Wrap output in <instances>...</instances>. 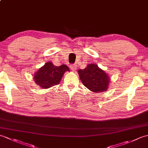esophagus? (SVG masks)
<instances>
[{
  "instance_id": "34e87169",
  "label": "esophagus",
  "mask_w": 148,
  "mask_h": 148,
  "mask_svg": "<svg viewBox=\"0 0 148 148\" xmlns=\"http://www.w3.org/2000/svg\"><path fill=\"white\" fill-rule=\"evenodd\" d=\"M70 68H71V69L72 71H76V69H77V66H76V65H71Z\"/></svg>"
}]
</instances>
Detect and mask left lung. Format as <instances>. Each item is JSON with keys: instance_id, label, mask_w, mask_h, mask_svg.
Listing matches in <instances>:
<instances>
[{"instance_id": "1", "label": "left lung", "mask_w": 148, "mask_h": 148, "mask_svg": "<svg viewBox=\"0 0 148 148\" xmlns=\"http://www.w3.org/2000/svg\"><path fill=\"white\" fill-rule=\"evenodd\" d=\"M77 73L82 84L91 91L97 93L108 90L110 79L97 64H88L84 69L78 70Z\"/></svg>"}]
</instances>
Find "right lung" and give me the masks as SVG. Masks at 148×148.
<instances>
[{"mask_svg":"<svg viewBox=\"0 0 148 148\" xmlns=\"http://www.w3.org/2000/svg\"><path fill=\"white\" fill-rule=\"evenodd\" d=\"M70 71L66 65L54 66L51 62H47L43 66L35 72L33 79L36 84L44 89L49 88L59 84L64 73Z\"/></svg>","mask_w":148,"mask_h":148,"instance_id":"right-lung-1","label":"right lung"}]
</instances>
